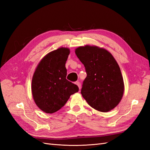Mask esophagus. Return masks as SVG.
Segmentation results:
<instances>
[{
  "label": "esophagus",
  "mask_w": 150,
  "mask_h": 150,
  "mask_svg": "<svg viewBox=\"0 0 150 150\" xmlns=\"http://www.w3.org/2000/svg\"><path fill=\"white\" fill-rule=\"evenodd\" d=\"M75 84L78 86L79 89H81V83H80V82H79V81H76V82L75 83Z\"/></svg>",
  "instance_id": "34e87169"
}]
</instances>
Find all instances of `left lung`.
Returning <instances> with one entry per match:
<instances>
[{
    "instance_id": "left-lung-1",
    "label": "left lung",
    "mask_w": 150,
    "mask_h": 150,
    "mask_svg": "<svg viewBox=\"0 0 150 150\" xmlns=\"http://www.w3.org/2000/svg\"><path fill=\"white\" fill-rule=\"evenodd\" d=\"M75 52L87 74L81 89L82 96L95 110L111 111L119 104L124 93L119 65L111 54L96 46L79 47Z\"/></svg>"
}]
</instances>
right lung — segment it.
Instances as JSON below:
<instances>
[{
    "label": "right lung",
    "mask_w": 150,
    "mask_h": 150,
    "mask_svg": "<svg viewBox=\"0 0 150 150\" xmlns=\"http://www.w3.org/2000/svg\"><path fill=\"white\" fill-rule=\"evenodd\" d=\"M68 48H59L40 61L32 80V93L37 106L42 111L53 113L65 105L70 96L79 88L66 79V62Z\"/></svg>",
    "instance_id": "1"
}]
</instances>
